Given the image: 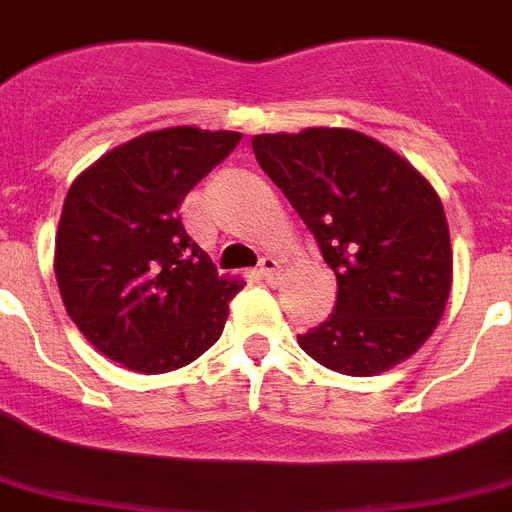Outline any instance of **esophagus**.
Instances as JSON below:
<instances>
[{"mask_svg": "<svg viewBox=\"0 0 512 512\" xmlns=\"http://www.w3.org/2000/svg\"><path fill=\"white\" fill-rule=\"evenodd\" d=\"M278 273H281V263H278L273 255H265L263 260H260V276H263L265 281H273V278H278Z\"/></svg>", "mask_w": 512, "mask_h": 512, "instance_id": "1", "label": "esophagus"}]
</instances>
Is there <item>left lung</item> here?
<instances>
[{
	"instance_id": "left-lung-1",
	"label": "left lung",
	"mask_w": 512,
	"mask_h": 512,
	"mask_svg": "<svg viewBox=\"0 0 512 512\" xmlns=\"http://www.w3.org/2000/svg\"><path fill=\"white\" fill-rule=\"evenodd\" d=\"M252 149L336 276L334 313L299 334V347L344 376L407 360L436 328L452 286L450 228L434 186L350 128L260 134Z\"/></svg>"
}]
</instances>
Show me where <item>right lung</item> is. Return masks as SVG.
<instances>
[{
    "instance_id": "1",
    "label": "right lung",
    "mask_w": 512,
    "mask_h": 512,
    "mask_svg": "<svg viewBox=\"0 0 512 512\" xmlns=\"http://www.w3.org/2000/svg\"><path fill=\"white\" fill-rule=\"evenodd\" d=\"M242 141L162 128L110 149L73 181L54 239L65 310L91 347L136 373L194 363L223 334L244 286L191 242L181 202Z\"/></svg>"
}]
</instances>
